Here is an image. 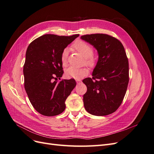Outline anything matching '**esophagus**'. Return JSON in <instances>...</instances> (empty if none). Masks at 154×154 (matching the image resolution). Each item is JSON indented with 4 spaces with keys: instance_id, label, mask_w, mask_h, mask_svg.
Masks as SVG:
<instances>
[{
    "instance_id": "34e87169",
    "label": "esophagus",
    "mask_w": 154,
    "mask_h": 154,
    "mask_svg": "<svg viewBox=\"0 0 154 154\" xmlns=\"http://www.w3.org/2000/svg\"><path fill=\"white\" fill-rule=\"evenodd\" d=\"M76 83H78V84H79V83H82V80H80V79H76Z\"/></svg>"
}]
</instances>
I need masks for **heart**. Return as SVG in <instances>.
Returning a JSON list of instances; mask_svg holds the SVG:
<instances>
[{
	"label": "heart",
	"mask_w": 154,
	"mask_h": 154,
	"mask_svg": "<svg viewBox=\"0 0 154 154\" xmlns=\"http://www.w3.org/2000/svg\"><path fill=\"white\" fill-rule=\"evenodd\" d=\"M73 48L85 58V62L88 66L94 67L96 64V58L93 56V48L88 44L82 40H78L73 44ZM68 51L67 49L63 50L61 54V62L63 66H66L67 63ZM88 73V70L85 67L76 68L69 67L66 69L65 74L68 78L80 79L84 77Z\"/></svg>",
	"instance_id": "heart-1"
}]
</instances>
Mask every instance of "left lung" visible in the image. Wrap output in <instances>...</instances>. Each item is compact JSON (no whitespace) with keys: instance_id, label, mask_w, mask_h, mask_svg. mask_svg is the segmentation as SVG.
I'll use <instances>...</instances> for the list:
<instances>
[{"instance_id":"obj_1","label":"left lung","mask_w":154,"mask_h":154,"mask_svg":"<svg viewBox=\"0 0 154 154\" xmlns=\"http://www.w3.org/2000/svg\"><path fill=\"white\" fill-rule=\"evenodd\" d=\"M81 39L92 45L98 53L92 78L83 80L87 87L83 95L85 109L94 116L110 114L122 104L129 81L124 47L118 39L106 34L83 35Z\"/></svg>"}]
</instances>
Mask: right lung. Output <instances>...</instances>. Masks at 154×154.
Segmentation results:
<instances>
[{
    "label": "right lung",
    "instance_id": "right-lung-1",
    "mask_svg": "<svg viewBox=\"0 0 154 154\" xmlns=\"http://www.w3.org/2000/svg\"><path fill=\"white\" fill-rule=\"evenodd\" d=\"M79 36L44 35L29 45L24 66V87L35 109L45 116H54L66 109V101L76 85L74 79L58 82L63 75L61 54Z\"/></svg>",
    "mask_w": 154,
    "mask_h": 154
}]
</instances>
